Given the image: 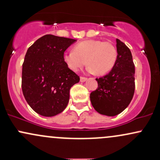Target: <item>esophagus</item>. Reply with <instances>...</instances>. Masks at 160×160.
<instances>
[{
	"instance_id": "1",
	"label": "esophagus",
	"mask_w": 160,
	"mask_h": 160,
	"mask_svg": "<svg viewBox=\"0 0 160 160\" xmlns=\"http://www.w3.org/2000/svg\"><path fill=\"white\" fill-rule=\"evenodd\" d=\"M86 80H87V78H83V77H80V82H83L86 81Z\"/></svg>"
}]
</instances>
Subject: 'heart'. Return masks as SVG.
Returning a JSON list of instances; mask_svg holds the SVG:
<instances>
[{"instance_id": "obj_1", "label": "heart", "mask_w": 160, "mask_h": 160, "mask_svg": "<svg viewBox=\"0 0 160 160\" xmlns=\"http://www.w3.org/2000/svg\"><path fill=\"white\" fill-rule=\"evenodd\" d=\"M117 56V49L113 43L88 40L77 43L74 50L65 51L62 58L66 66L74 72H78L87 63L88 72L104 75L114 68Z\"/></svg>"}]
</instances>
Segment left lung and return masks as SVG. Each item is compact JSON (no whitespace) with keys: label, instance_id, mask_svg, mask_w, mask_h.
Masks as SVG:
<instances>
[{"label":"left lung","instance_id":"left-lung-1","mask_svg":"<svg viewBox=\"0 0 160 160\" xmlns=\"http://www.w3.org/2000/svg\"><path fill=\"white\" fill-rule=\"evenodd\" d=\"M116 41L118 56L114 68L105 76L95 79L98 87L90 94L95 111L109 117L123 111L135 92V65L132 52L120 40Z\"/></svg>","mask_w":160,"mask_h":160}]
</instances>
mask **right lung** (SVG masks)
I'll use <instances>...</instances> for the list:
<instances>
[{
  "label": "right lung",
  "instance_id": "add662e5",
  "mask_svg": "<svg viewBox=\"0 0 160 160\" xmlns=\"http://www.w3.org/2000/svg\"><path fill=\"white\" fill-rule=\"evenodd\" d=\"M77 40L47 34L28 49L22 65V89L38 114L53 117L69 102L70 89L80 78L64 63L63 53Z\"/></svg>",
  "mask_w": 160,
  "mask_h": 160
}]
</instances>
